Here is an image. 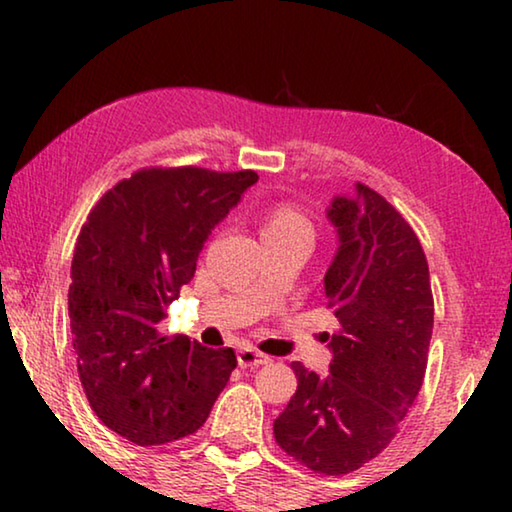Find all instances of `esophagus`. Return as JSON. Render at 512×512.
<instances>
[{"label": "esophagus", "mask_w": 512, "mask_h": 512, "mask_svg": "<svg viewBox=\"0 0 512 512\" xmlns=\"http://www.w3.org/2000/svg\"><path fill=\"white\" fill-rule=\"evenodd\" d=\"M237 361L241 368H259V366H266V363L271 361V357L264 352H257L253 348H241L237 352Z\"/></svg>", "instance_id": "obj_1"}]
</instances>
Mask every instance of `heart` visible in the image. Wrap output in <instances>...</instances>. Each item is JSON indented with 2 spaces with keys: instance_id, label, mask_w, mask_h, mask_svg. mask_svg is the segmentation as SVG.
<instances>
[{
  "instance_id": "heart-1",
  "label": "heart",
  "mask_w": 512,
  "mask_h": 512,
  "mask_svg": "<svg viewBox=\"0 0 512 512\" xmlns=\"http://www.w3.org/2000/svg\"><path fill=\"white\" fill-rule=\"evenodd\" d=\"M291 232H309L311 235V225L300 212H296L289 205H280L266 214L262 223V237L291 235Z\"/></svg>"
}]
</instances>
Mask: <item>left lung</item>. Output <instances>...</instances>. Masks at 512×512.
<instances>
[{"label":"left lung","instance_id":"1","mask_svg":"<svg viewBox=\"0 0 512 512\" xmlns=\"http://www.w3.org/2000/svg\"><path fill=\"white\" fill-rule=\"evenodd\" d=\"M327 219L339 248L325 273L339 320L320 377L300 361L298 388L273 424L277 445L318 474H348L386 449L420 393L433 329L429 266L404 216L357 183Z\"/></svg>","mask_w":512,"mask_h":512}]
</instances>
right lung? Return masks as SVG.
<instances>
[{"label":"right lung","mask_w":512,"mask_h":512,"mask_svg":"<svg viewBox=\"0 0 512 512\" xmlns=\"http://www.w3.org/2000/svg\"><path fill=\"white\" fill-rule=\"evenodd\" d=\"M255 171L142 169L92 207L76 239L69 327L83 391L99 420L135 445H164L203 427L237 366L160 334L171 300L196 273L214 225L257 183Z\"/></svg>","instance_id":"obj_1"}]
</instances>
